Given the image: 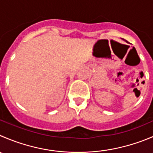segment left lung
Listing matches in <instances>:
<instances>
[{"mask_svg":"<svg viewBox=\"0 0 153 153\" xmlns=\"http://www.w3.org/2000/svg\"><path fill=\"white\" fill-rule=\"evenodd\" d=\"M126 42H127V41H126Z\"/></svg>","mask_w":153,"mask_h":153,"instance_id":"1","label":"left lung"}]
</instances>
